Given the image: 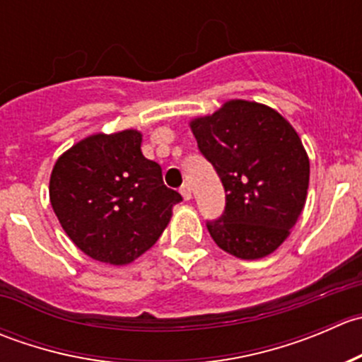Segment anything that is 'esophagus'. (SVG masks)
<instances>
[{
    "instance_id": "1",
    "label": "esophagus",
    "mask_w": 362,
    "mask_h": 362,
    "mask_svg": "<svg viewBox=\"0 0 362 362\" xmlns=\"http://www.w3.org/2000/svg\"><path fill=\"white\" fill-rule=\"evenodd\" d=\"M180 194H182V198L185 199V202H189V199L192 198L191 185H189V184H184V185H182V189H180Z\"/></svg>"
}]
</instances>
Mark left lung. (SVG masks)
Segmentation results:
<instances>
[{"instance_id": "left-lung-1", "label": "left lung", "mask_w": 362, "mask_h": 362, "mask_svg": "<svg viewBox=\"0 0 362 362\" xmlns=\"http://www.w3.org/2000/svg\"><path fill=\"white\" fill-rule=\"evenodd\" d=\"M189 126L226 191L224 214L206 222L214 242L245 261L273 254L305 208L310 159L301 138L279 112L245 100Z\"/></svg>"}]
</instances>
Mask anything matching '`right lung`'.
I'll return each mask as SVG.
<instances>
[{
	"label": "right lung",
	"instance_id": "add662e5",
	"mask_svg": "<svg viewBox=\"0 0 362 362\" xmlns=\"http://www.w3.org/2000/svg\"><path fill=\"white\" fill-rule=\"evenodd\" d=\"M50 204L83 254L124 266L145 254L182 202L163 171L141 154V133H96L59 156L49 184Z\"/></svg>",
	"mask_w": 362,
	"mask_h": 362
}]
</instances>
